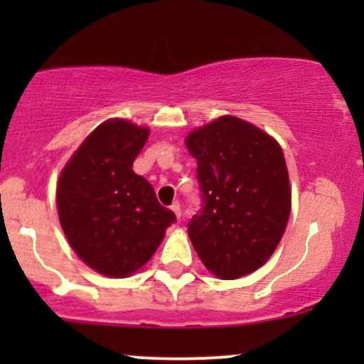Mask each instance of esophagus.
Segmentation results:
<instances>
[{"label": "esophagus", "mask_w": 364, "mask_h": 364, "mask_svg": "<svg viewBox=\"0 0 364 364\" xmlns=\"http://www.w3.org/2000/svg\"><path fill=\"white\" fill-rule=\"evenodd\" d=\"M171 210H173L174 214H176L178 219H179V217H181V205H179V202H174L173 205H171Z\"/></svg>", "instance_id": "esophagus-1"}]
</instances>
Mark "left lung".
<instances>
[{"mask_svg":"<svg viewBox=\"0 0 364 364\" xmlns=\"http://www.w3.org/2000/svg\"><path fill=\"white\" fill-rule=\"evenodd\" d=\"M196 159L202 207L188 235L200 260L232 281L272 257L291 214V186L281 145L235 116H220L186 136Z\"/></svg>","mask_w":364,"mask_h":364,"instance_id":"1","label":"left lung"}]
</instances>
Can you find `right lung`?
Returning a JSON list of instances; mask_svg holds the SVG:
<instances>
[{"instance_id": "add662e5", "label": "right lung", "mask_w": 364, "mask_h": 364, "mask_svg": "<svg viewBox=\"0 0 364 364\" xmlns=\"http://www.w3.org/2000/svg\"><path fill=\"white\" fill-rule=\"evenodd\" d=\"M149 139V128L124 119L99 124L61 171L58 215L73 252L107 277H128L145 265L176 223L159 203L133 161Z\"/></svg>"}]
</instances>
